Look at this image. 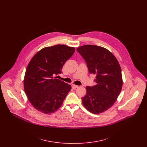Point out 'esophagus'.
Masks as SVG:
<instances>
[{
    "label": "esophagus",
    "mask_w": 147,
    "mask_h": 147,
    "mask_svg": "<svg viewBox=\"0 0 147 147\" xmlns=\"http://www.w3.org/2000/svg\"><path fill=\"white\" fill-rule=\"evenodd\" d=\"M79 86H78V85H74V84H73L72 85V88L74 89H76V88H78Z\"/></svg>",
    "instance_id": "esophagus-1"
}]
</instances>
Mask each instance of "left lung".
<instances>
[{
    "label": "left lung",
    "instance_id": "left-lung-1",
    "mask_svg": "<svg viewBox=\"0 0 147 147\" xmlns=\"http://www.w3.org/2000/svg\"><path fill=\"white\" fill-rule=\"evenodd\" d=\"M77 50L85 60L90 74L96 75V85L86 87L83 105L94 114L104 112L113 105L122 89L119 62L111 52L100 46L88 45Z\"/></svg>",
    "mask_w": 147,
    "mask_h": 147
}]
</instances>
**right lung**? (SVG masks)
<instances>
[{"label": "right lung", "instance_id": "right-lung-1", "mask_svg": "<svg viewBox=\"0 0 147 147\" xmlns=\"http://www.w3.org/2000/svg\"><path fill=\"white\" fill-rule=\"evenodd\" d=\"M75 52L74 47L57 45L38 51L28 63L24 80L25 92L37 110L56 111L70 91L71 86L57 79L63 65Z\"/></svg>", "mask_w": 147, "mask_h": 147}]
</instances>
